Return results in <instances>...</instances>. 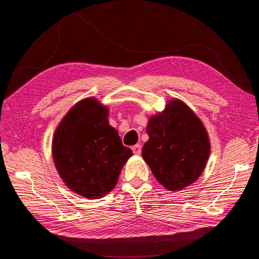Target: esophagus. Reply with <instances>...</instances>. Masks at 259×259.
I'll list each match as a JSON object with an SVG mask.
<instances>
[{"label": "esophagus", "mask_w": 259, "mask_h": 259, "mask_svg": "<svg viewBox=\"0 0 259 259\" xmlns=\"http://www.w3.org/2000/svg\"><path fill=\"white\" fill-rule=\"evenodd\" d=\"M132 150H133V152H134V154L138 155V154H140V152H142V146H140L139 144H137V145H135V146H133Z\"/></svg>", "instance_id": "34e87169"}]
</instances>
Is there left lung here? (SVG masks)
<instances>
[{
  "instance_id": "obj_1",
  "label": "left lung",
  "mask_w": 259,
  "mask_h": 259,
  "mask_svg": "<svg viewBox=\"0 0 259 259\" xmlns=\"http://www.w3.org/2000/svg\"><path fill=\"white\" fill-rule=\"evenodd\" d=\"M143 158L155 179L169 191L193 184L210 153L207 131L184 101L171 99L162 112L148 120Z\"/></svg>"
}]
</instances>
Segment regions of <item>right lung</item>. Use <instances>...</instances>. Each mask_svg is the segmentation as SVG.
I'll return each instance as SVG.
<instances>
[{"instance_id": "right-lung-1", "label": "right lung", "mask_w": 259, "mask_h": 259, "mask_svg": "<svg viewBox=\"0 0 259 259\" xmlns=\"http://www.w3.org/2000/svg\"><path fill=\"white\" fill-rule=\"evenodd\" d=\"M108 116L109 109L99 100L84 98L62 117L53 137V160L62 182L90 200L113 189L133 155Z\"/></svg>"}]
</instances>
